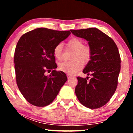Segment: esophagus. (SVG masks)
Masks as SVG:
<instances>
[{"instance_id": "obj_1", "label": "esophagus", "mask_w": 133, "mask_h": 133, "mask_svg": "<svg viewBox=\"0 0 133 133\" xmlns=\"http://www.w3.org/2000/svg\"><path fill=\"white\" fill-rule=\"evenodd\" d=\"M67 77H68V79H70V78L71 77V76L70 75H67Z\"/></svg>"}]
</instances>
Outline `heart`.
<instances>
[{
	"instance_id": "b5f03b06",
	"label": "heart",
	"mask_w": 133,
	"mask_h": 133,
	"mask_svg": "<svg viewBox=\"0 0 133 133\" xmlns=\"http://www.w3.org/2000/svg\"><path fill=\"white\" fill-rule=\"evenodd\" d=\"M66 45L69 48L74 51L72 56L73 61L61 63L59 65V69L71 75L76 73L82 67V63H87L90 60L91 52L90 48L85 46L82 41L78 38L70 39ZM54 55L57 61H62L63 59V46L61 43L54 47Z\"/></svg>"
}]
</instances>
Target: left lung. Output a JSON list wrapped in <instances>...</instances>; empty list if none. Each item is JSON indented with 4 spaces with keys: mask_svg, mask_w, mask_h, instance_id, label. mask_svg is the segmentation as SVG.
Listing matches in <instances>:
<instances>
[{
    "mask_svg": "<svg viewBox=\"0 0 133 133\" xmlns=\"http://www.w3.org/2000/svg\"><path fill=\"white\" fill-rule=\"evenodd\" d=\"M78 37L88 42L90 61L83 72L91 76L77 77L75 93L83 106L91 109L101 108L110 101L116 91L121 71V57L113 40L96 28L71 30Z\"/></svg>",
    "mask_w": 133,
    "mask_h": 133,
    "instance_id": "obj_1",
    "label": "left lung"
}]
</instances>
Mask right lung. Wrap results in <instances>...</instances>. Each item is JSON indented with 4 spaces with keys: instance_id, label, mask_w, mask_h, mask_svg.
Wrapping results in <instances>:
<instances>
[{
    "instance_id": "add662e5",
    "label": "right lung",
    "mask_w": 133,
    "mask_h": 133,
    "mask_svg": "<svg viewBox=\"0 0 133 133\" xmlns=\"http://www.w3.org/2000/svg\"><path fill=\"white\" fill-rule=\"evenodd\" d=\"M69 31L39 28L23 34L18 41L14 63L16 82L25 99L36 107L50 104L67 81L65 72L57 71L54 48L66 39ZM52 70L49 76L46 72Z\"/></svg>"
}]
</instances>
